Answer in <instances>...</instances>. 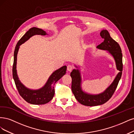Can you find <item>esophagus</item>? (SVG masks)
I'll return each instance as SVG.
<instances>
[{
  "label": "esophagus",
  "instance_id": "34e87169",
  "mask_svg": "<svg viewBox=\"0 0 134 134\" xmlns=\"http://www.w3.org/2000/svg\"><path fill=\"white\" fill-rule=\"evenodd\" d=\"M73 70V67L71 65H68L67 66V71L71 72Z\"/></svg>",
  "mask_w": 134,
  "mask_h": 134
}]
</instances>
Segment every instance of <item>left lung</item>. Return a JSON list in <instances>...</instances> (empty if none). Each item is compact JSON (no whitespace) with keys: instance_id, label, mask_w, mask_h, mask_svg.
<instances>
[{"instance_id":"1","label":"left lung","mask_w":134,"mask_h":134,"mask_svg":"<svg viewBox=\"0 0 134 134\" xmlns=\"http://www.w3.org/2000/svg\"><path fill=\"white\" fill-rule=\"evenodd\" d=\"M101 37L104 41L97 46L98 49L106 51L114 58L116 67L119 71L116 76L113 82L104 91L98 94H92L83 90L82 87V76L80 66L74 64L76 68L73 69L71 73L72 77L71 88L76 100L82 105L87 106L101 105L110 100L117 87L121 77L122 71V54L119 44L112 38L109 32L106 29H103L100 32Z\"/></svg>"}]
</instances>
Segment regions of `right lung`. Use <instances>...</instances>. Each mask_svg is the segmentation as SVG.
<instances>
[{
  "label": "right lung",
  "mask_w": 134,
  "mask_h": 134,
  "mask_svg": "<svg viewBox=\"0 0 134 134\" xmlns=\"http://www.w3.org/2000/svg\"><path fill=\"white\" fill-rule=\"evenodd\" d=\"M35 35H48L42 29L33 27L30 29L17 43L14 52V63L13 66V77L20 95L27 102L33 105H43L49 102L54 94V84L66 74L67 66H64L54 71L47 80L45 85L41 88L36 90L29 88L20 81L16 71L17 54L20 46L27 41L30 38Z\"/></svg>",
  "instance_id": "obj_1"
}]
</instances>
